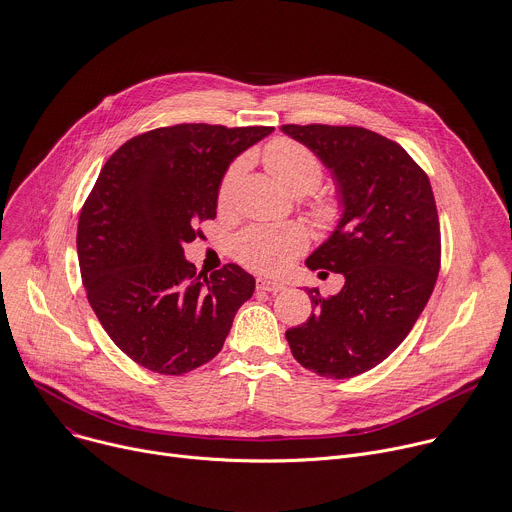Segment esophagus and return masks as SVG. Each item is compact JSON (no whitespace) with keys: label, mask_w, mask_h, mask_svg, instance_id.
<instances>
[{"label":"esophagus","mask_w":512,"mask_h":512,"mask_svg":"<svg viewBox=\"0 0 512 512\" xmlns=\"http://www.w3.org/2000/svg\"><path fill=\"white\" fill-rule=\"evenodd\" d=\"M257 290L282 292V290H286V284L280 280H271V277H257Z\"/></svg>","instance_id":"34e87169"}]
</instances>
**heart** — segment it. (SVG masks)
Instances as JSON below:
<instances>
[{"instance_id":"1","label":"heart","mask_w":512,"mask_h":512,"mask_svg":"<svg viewBox=\"0 0 512 512\" xmlns=\"http://www.w3.org/2000/svg\"><path fill=\"white\" fill-rule=\"evenodd\" d=\"M263 163L267 171L296 196H304L316 190L322 179L320 159L302 143L292 141V138H275V141H271L263 149ZM245 169V159L235 161L226 169L218 185L220 208L230 206ZM312 214L318 222L331 226L341 220L343 204L337 198H320L312 204ZM304 247L306 232L298 224L251 226L237 237L235 255L249 269L280 273L304 251Z\"/></svg>"}]
</instances>
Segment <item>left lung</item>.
Instances as JSON below:
<instances>
[{"label": "left lung", "instance_id": "1", "mask_svg": "<svg viewBox=\"0 0 512 512\" xmlns=\"http://www.w3.org/2000/svg\"><path fill=\"white\" fill-rule=\"evenodd\" d=\"M337 183L343 216L308 259L343 273L339 294L308 288L312 314L286 339L300 365L345 380L382 363L425 310L441 265V230L427 173L390 138L361 126L286 124ZM324 273V271H320Z\"/></svg>", "mask_w": 512, "mask_h": 512}]
</instances>
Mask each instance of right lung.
Wrapping results in <instances>:
<instances>
[{"label": "right lung", "instance_id": "1", "mask_svg": "<svg viewBox=\"0 0 512 512\" xmlns=\"http://www.w3.org/2000/svg\"><path fill=\"white\" fill-rule=\"evenodd\" d=\"M271 126L175 124L126 141L102 167L77 224L87 300L132 361L163 376L208 363L255 277L226 263L198 275L183 245L216 218L218 185Z\"/></svg>", "mask_w": 512, "mask_h": 512}]
</instances>
